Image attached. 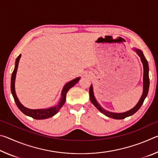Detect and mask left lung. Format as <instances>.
<instances>
[{"mask_svg": "<svg viewBox=\"0 0 158 158\" xmlns=\"http://www.w3.org/2000/svg\"><path fill=\"white\" fill-rule=\"evenodd\" d=\"M135 51L136 53H137V55L140 57V59L141 63L143 64V93L142 95L140 98L139 101L138 102V103L135 106V107H133L132 109L127 111L126 112H124V113H114V112H109L108 111L104 109L102 106H100V104H99L96 99L95 98L94 93H93V85H91L89 89V95H90V102L93 103V105H94L96 108H97L99 111H100L101 113L105 114V116H108L109 118H111L114 119H123L125 118L130 116L133 115L135 113H136L139 109H140L141 105H143V101L146 98L147 95H148V89H149V76H148V72H149V68H148V63L147 62L145 56H144L143 52H141L140 49H136L135 48Z\"/></svg>", "mask_w": 158, "mask_h": 158, "instance_id": "1", "label": "left lung"}]
</instances>
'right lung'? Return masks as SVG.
Listing matches in <instances>:
<instances>
[{"label":"right lung","mask_w":158,"mask_h":158,"mask_svg":"<svg viewBox=\"0 0 158 158\" xmlns=\"http://www.w3.org/2000/svg\"><path fill=\"white\" fill-rule=\"evenodd\" d=\"M21 56V55L20 54L17 58V59H16L15 67L14 71H13V73L12 74V77H11V92L13 95V98H14L16 105H17L18 108L20 109L21 112H23V113L25 115H26V116L32 117L33 118H35V119H37V120L46 119V118H49L50 117L53 116L56 114L58 113V111L60 110V108L62 107L63 105H64V103H65V100H66L67 93H68V90L70 89L72 87L74 86V85L79 81L80 77H77V78L72 80V81L68 82L65 85H64L63 89L62 90V92H61L60 102H58L57 105H56L55 106H53V107H51L49 109H28L21 105V103L20 102L19 100V99L17 97V95H16V93H15V84L16 74H17L19 62Z\"/></svg>","instance_id":"obj_1"}]
</instances>
